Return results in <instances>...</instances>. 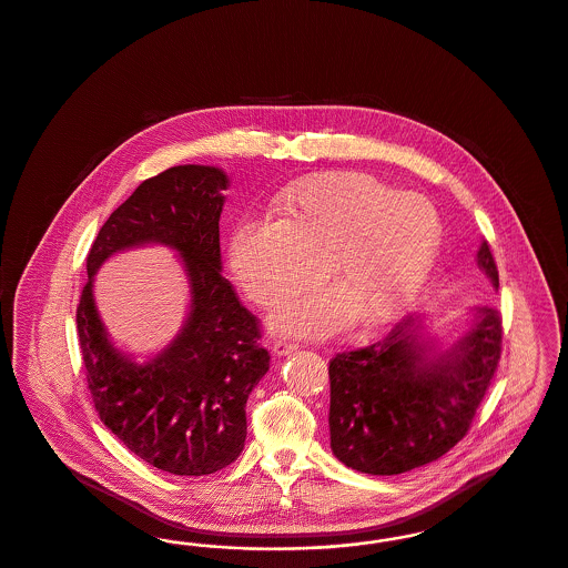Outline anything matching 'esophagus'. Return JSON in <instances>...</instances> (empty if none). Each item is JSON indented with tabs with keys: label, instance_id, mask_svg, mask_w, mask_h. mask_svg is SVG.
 Listing matches in <instances>:
<instances>
[{
	"label": "esophagus",
	"instance_id": "esophagus-1",
	"mask_svg": "<svg viewBox=\"0 0 568 568\" xmlns=\"http://www.w3.org/2000/svg\"><path fill=\"white\" fill-rule=\"evenodd\" d=\"M297 349H300V343L290 341V338H278L274 343V353H278V355H290V353L297 352Z\"/></svg>",
	"mask_w": 568,
	"mask_h": 568
}]
</instances>
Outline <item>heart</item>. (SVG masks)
<instances>
[{"label": "heart", "instance_id": "b5f03b06", "mask_svg": "<svg viewBox=\"0 0 568 568\" xmlns=\"http://www.w3.org/2000/svg\"><path fill=\"white\" fill-rule=\"evenodd\" d=\"M440 243V216L419 193L383 185L368 174H325L283 193L281 221H243L230 264L244 294L272 308L322 276L336 290L287 304L276 325L320 336L349 324L394 320L419 292Z\"/></svg>", "mask_w": 568, "mask_h": 568}]
</instances>
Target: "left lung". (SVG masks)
I'll use <instances>...</instances> for the list:
<instances>
[{
    "label": "left lung",
    "instance_id": "obj_1",
    "mask_svg": "<svg viewBox=\"0 0 568 568\" xmlns=\"http://www.w3.org/2000/svg\"><path fill=\"white\" fill-rule=\"evenodd\" d=\"M477 264L498 287L484 241ZM413 317L383 338L329 359V445L368 475H400L440 458L468 434L503 353V315L477 308L456 349L426 359Z\"/></svg>",
    "mask_w": 568,
    "mask_h": 568
}]
</instances>
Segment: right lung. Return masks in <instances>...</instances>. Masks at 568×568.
Wrapping results in <instances>:
<instances>
[{
	"label": "right lung",
	"mask_w": 568,
	"mask_h": 568,
	"mask_svg": "<svg viewBox=\"0 0 568 568\" xmlns=\"http://www.w3.org/2000/svg\"><path fill=\"white\" fill-rule=\"evenodd\" d=\"M227 179L211 165H174L140 187L100 227L87 255L89 281L77 332L93 406L110 433L151 466L211 475L241 456L246 400L271 368L262 324L221 274L219 216ZM163 242L186 260L192 313L180 338L144 367L114 353L90 294V276L112 252Z\"/></svg>",
	"instance_id": "obj_1"
}]
</instances>
